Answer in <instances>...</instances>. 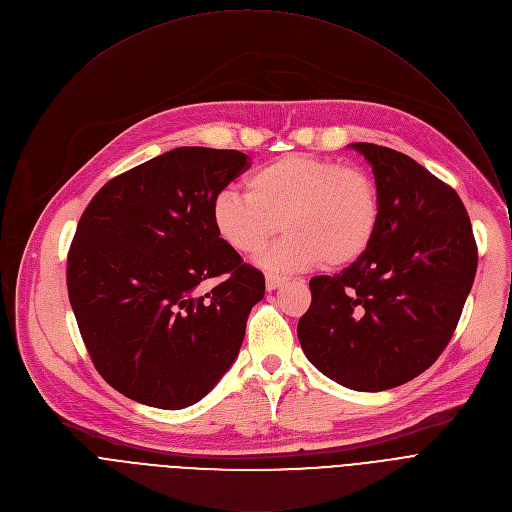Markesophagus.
I'll list each match as a JSON object with an SVG mask.
<instances>
[{
	"mask_svg": "<svg viewBox=\"0 0 512 512\" xmlns=\"http://www.w3.org/2000/svg\"><path fill=\"white\" fill-rule=\"evenodd\" d=\"M285 281H287V277H281V275H273V273L265 275V287H267L269 291L277 289V287H279V285H283Z\"/></svg>",
	"mask_w": 512,
	"mask_h": 512,
	"instance_id": "1",
	"label": "esophagus"
}]
</instances>
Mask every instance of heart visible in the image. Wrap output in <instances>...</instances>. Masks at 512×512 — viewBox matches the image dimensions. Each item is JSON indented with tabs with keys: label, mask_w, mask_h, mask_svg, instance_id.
<instances>
[{
	"label": "heart",
	"mask_w": 512,
	"mask_h": 512,
	"mask_svg": "<svg viewBox=\"0 0 512 512\" xmlns=\"http://www.w3.org/2000/svg\"><path fill=\"white\" fill-rule=\"evenodd\" d=\"M271 271H300L326 261L346 267L367 253L379 233L381 198L358 166L310 154H285L247 178V192L229 188L212 202V225L231 249L257 255Z\"/></svg>",
	"instance_id": "obj_1"
}]
</instances>
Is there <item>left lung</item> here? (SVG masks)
Instances as JSON below:
<instances>
[{"mask_svg": "<svg viewBox=\"0 0 512 512\" xmlns=\"http://www.w3.org/2000/svg\"><path fill=\"white\" fill-rule=\"evenodd\" d=\"M373 166L379 233L358 261L310 279L298 338L308 360L354 391L399 387L440 358L472 289L478 247L452 186L385 145L352 143Z\"/></svg>", "mask_w": 512, "mask_h": 512, "instance_id": "obj_1", "label": "left lung"}]
</instances>
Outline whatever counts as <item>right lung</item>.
Segmentation results:
<instances>
[{
	"instance_id": "add662e5",
	"label": "right lung",
	"mask_w": 512,
	"mask_h": 512,
	"mask_svg": "<svg viewBox=\"0 0 512 512\" xmlns=\"http://www.w3.org/2000/svg\"><path fill=\"white\" fill-rule=\"evenodd\" d=\"M249 166L237 150L176 148L115 176L85 208L68 300L95 369L121 395L184 409L237 358L265 277L218 237L212 202Z\"/></svg>"
}]
</instances>
